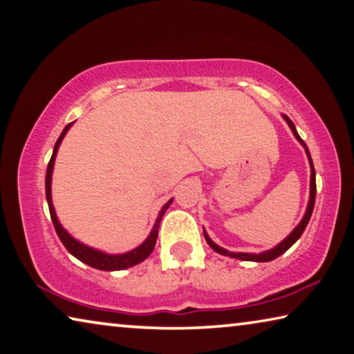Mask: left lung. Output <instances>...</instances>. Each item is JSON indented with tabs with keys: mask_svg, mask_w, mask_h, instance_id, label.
<instances>
[{
	"mask_svg": "<svg viewBox=\"0 0 354 354\" xmlns=\"http://www.w3.org/2000/svg\"><path fill=\"white\" fill-rule=\"evenodd\" d=\"M282 118L286 119V122H287V124H288V127H290V129H292L295 138H297L298 141L301 142V146L304 147V150H306V155H308V158H309V165H310V196H309L308 210H306L303 219H301V223L297 225V227H295V229L292 230V234L288 235L286 240H282V241L279 243V245L274 246L273 249H270V251H265V252H260V254H249V252H230V251H227V249H224V248H221V246H218L216 243H213L210 236L207 235L205 229H204V236H205V240H207V243H208V246H210V248L213 249V251H216L218 254H223V256H229V257H234V259H239V260H248V262H270V260H274V259H277L279 256H282V254L286 252L288 248H290L292 245H295V243L298 241L299 236L303 235V232H304V229H306V225H308V223H309V219H310V216H312V212H314V205H315V193H317L314 163H312V156H310V153H309V149H308V146H306V142L303 141V139L299 138L297 129H295V124L292 122L290 119L287 118L286 114H282Z\"/></svg>",
	"mask_w": 354,
	"mask_h": 354,
	"instance_id": "obj_1",
	"label": "left lung"
}]
</instances>
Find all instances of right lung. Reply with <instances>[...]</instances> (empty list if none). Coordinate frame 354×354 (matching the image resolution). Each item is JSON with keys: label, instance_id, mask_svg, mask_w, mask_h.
Wrapping results in <instances>:
<instances>
[{"label": "right lung", "instance_id": "right-lung-1", "mask_svg": "<svg viewBox=\"0 0 354 354\" xmlns=\"http://www.w3.org/2000/svg\"><path fill=\"white\" fill-rule=\"evenodd\" d=\"M73 122L68 124L66 129L62 130L61 136L57 138V141L55 144V149H53V155H51L50 158V163L48 167H46V176H45V193H46V202H48V208H50V216H51V221H53V225L56 229V234L59 236V240L62 241V245L66 246V249L68 252L72 254L73 257H77L81 262L92 266V268H97V270H103V271H118V270H125V268H130L133 265H138L141 263L142 260H146L150 252L153 251L155 248V243L156 239H158V227H160V221L163 215L166 213L167 208L172 204V199H169L166 202V204L161 207V210L158 213V218H156L155 225L152 232H150L149 236L146 239V241L142 243V245H139L138 248L133 249L130 252H125V254H106V252H102L98 251V249L94 248H89L83 245V243H80L78 240H75L73 236L68 234V232L62 227L61 223L57 221V216H56V212H55V207H53V202H51V174H53V167H55V158H56V153H57V149H59V144L66 136V133L71 129Z\"/></svg>", "mask_w": 354, "mask_h": 354}]
</instances>
